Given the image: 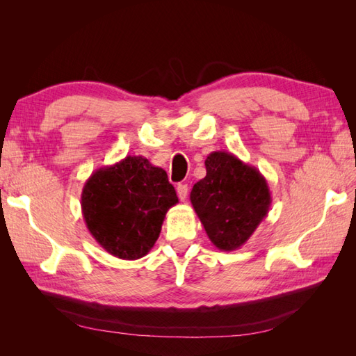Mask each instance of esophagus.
I'll use <instances>...</instances> for the list:
<instances>
[{
    "label": "esophagus",
    "mask_w": 356,
    "mask_h": 356,
    "mask_svg": "<svg viewBox=\"0 0 356 356\" xmlns=\"http://www.w3.org/2000/svg\"><path fill=\"white\" fill-rule=\"evenodd\" d=\"M177 193H178L179 200H181V202H186L187 195H188V187H187V184H178Z\"/></svg>",
    "instance_id": "34e87169"
}]
</instances>
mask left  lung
Segmentation results:
<instances>
[{"mask_svg":"<svg viewBox=\"0 0 356 356\" xmlns=\"http://www.w3.org/2000/svg\"><path fill=\"white\" fill-rule=\"evenodd\" d=\"M204 168L207 177L190 193L193 208L215 248L239 250L268 213L272 196L267 179L227 152H212Z\"/></svg>","mask_w":356,"mask_h":356,"instance_id":"8db88e82","label":"left lung"}]
</instances>
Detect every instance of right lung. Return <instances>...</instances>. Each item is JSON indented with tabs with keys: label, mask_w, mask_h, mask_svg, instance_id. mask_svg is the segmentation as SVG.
<instances>
[{
	"label": "right lung",
	"mask_w": 356,
	"mask_h": 356,
	"mask_svg": "<svg viewBox=\"0 0 356 356\" xmlns=\"http://www.w3.org/2000/svg\"><path fill=\"white\" fill-rule=\"evenodd\" d=\"M177 203L166 172L143 156L96 169L81 191V212L90 234L120 260H138L149 252L166 212Z\"/></svg>",
	"instance_id": "add662e5"
}]
</instances>
